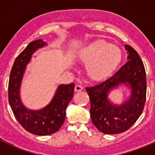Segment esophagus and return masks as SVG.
I'll use <instances>...</instances> for the list:
<instances>
[{"mask_svg": "<svg viewBox=\"0 0 155 155\" xmlns=\"http://www.w3.org/2000/svg\"><path fill=\"white\" fill-rule=\"evenodd\" d=\"M83 87L81 86V85H76L74 87V91L75 92H79V91H81L82 90H83Z\"/></svg>", "mask_w": 155, "mask_h": 155, "instance_id": "34e87169", "label": "esophagus"}]
</instances>
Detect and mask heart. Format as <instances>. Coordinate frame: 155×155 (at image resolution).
Segmentation results:
<instances>
[{
	"label": "heart",
	"mask_w": 155,
	"mask_h": 155,
	"mask_svg": "<svg viewBox=\"0 0 155 155\" xmlns=\"http://www.w3.org/2000/svg\"><path fill=\"white\" fill-rule=\"evenodd\" d=\"M122 59L120 48L105 40H97L79 51L78 61L86 64V72L94 81H102L116 69Z\"/></svg>",
	"instance_id": "b5f03b06"
}]
</instances>
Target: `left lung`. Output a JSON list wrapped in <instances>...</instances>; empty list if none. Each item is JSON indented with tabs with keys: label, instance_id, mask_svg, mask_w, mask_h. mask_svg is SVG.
Wrapping results in <instances>:
<instances>
[{
	"label": "left lung",
	"instance_id": "left-lung-1",
	"mask_svg": "<svg viewBox=\"0 0 155 155\" xmlns=\"http://www.w3.org/2000/svg\"><path fill=\"white\" fill-rule=\"evenodd\" d=\"M128 61L105 81L86 87L91 101L92 123L100 132L108 135L122 133L139 118L146 100V74L139 54L132 47L125 45ZM125 85L130 96L122 104H114L108 93Z\"/></svg>",
	"mask_w": 155,
	"mask_h": 155
}]
</instances>
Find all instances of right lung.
<instances>
[{
  "mask_svg": "<svg viewBox=\"0 0 155 155\" xmlns=\"http://www.w3.org/2000/svg\"><path fill=\"white\" fill-rule=\"evenodd\" d=\"M45 45L47 42L42 39L29 43L16 58L9 79L8 99L13 113L23 129L36 135H51L61 128L74 89V83L58 85L51 102L40 110H30L23 105L20 98V87L26 66L35 51Z\"/></svg>",
  "mask_w": 155,
  "mask_h": 155,
  "instance_id": "right-lung-1",
  "label": "right lung"
}]
</instances>
